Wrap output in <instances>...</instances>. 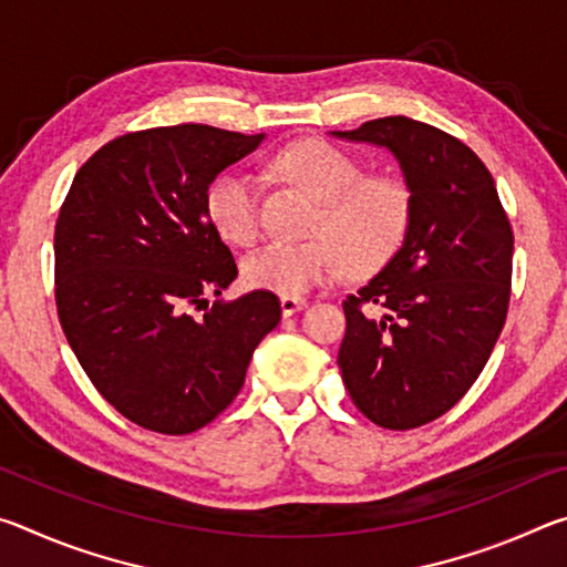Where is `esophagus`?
Wrapping results in <instances>:
<instances>
[{
    "instance_id": "1",
    "label": "esophagus",
    "mask_w": 567,
    "mask_h": 567,
    "mask_svg": "<svg viewBox=\"0 0 567 567\" xmlns=\"http://www.w3.org/2000/svg\"><path fill=\"white\" fill-rule=\"evenodd\" d=\"M280 307H282L285 318H290V315L305 310L307 300H302V297H280Z\"/></svg>"
}]
</instances>
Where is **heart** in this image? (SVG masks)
Segmentation results:
<instances>
[{
  "instance_id": "1",
  "label": "heart",
  "mask_w": 567,
  "mask_h": 567,
  "mask_svg": "<svg viewBox=\"0 0 567 567\" xmlns=\"http://www.w3.org/2000/svg\"><path fill=\"white\" fill-rule=\"evenodd\" d=\"M277 169L322 203L318 237L275 243L245 257L243 277L255 290L302 297L334 280L354 260L375 262L408 233L412 199L405 182L364 175L348 152L322 140H302L277 155ZM209 223L233 245H252L260 235V187L247 172H225L207 189Z\"/></svg>"
}]
</instances>
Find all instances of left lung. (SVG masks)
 Segmentation results:
<instances>
[{"label": "left lung", "mask_w": 567, "mask_h": 567, "mask_svg": "<svg viewBox=\"0 0 567 567\" xmlns=\"http://www.w3.org/2000/svg\"><path fill=\"white\" fill-rule=\"evenodd\" d=\"M332 134L392 152L410 189L402 247L342 302L338 364L364 417L412 430L445 415L491 358L511 302L513 229L493 175L453 134L400 114Z\"/></svg>", "instance_id": "8db88e82"}]
</instances>
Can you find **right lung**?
<instances>
[{
    "label": "right lung",
    "mask_w": 567,
    "mask_h": 567,
    "mask_svg": "<svg viewBox=\"0 0 567 567\" xmlns=\"http://www.w3.org/2000/svg\"><path fill=\"white\" fill-rule=\"evenodd\" d=\"M265 140L207 124L130 132L84 162L54 227V297L66 342L110 405L162 435L205 427L245 385L280 322L252 290L215 300L237 277L207 215V189ZM206 307L203 319L188 310Z\"/></svg>",
    "instance_id": "1"
}]
</instances>
